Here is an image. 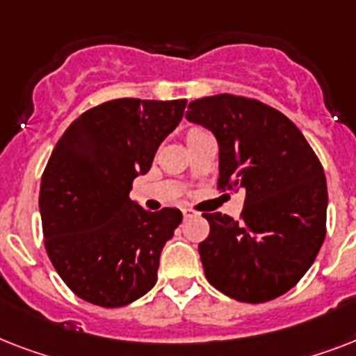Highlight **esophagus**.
<instances>
[{
    "instance_id": "esophagus-1",
    "label": "esophagus",
    "mask_w": 356,
    "mask_h": 356,
    "mask_svg": "<svg viewBox=\"0 0 356 356\" xmlns=\"http://www.w3.org/2000/svg\"><path fill=\"white\" fill-rule=\"evenodd\" d=\"M197 214H200V212H195L194 209H188V207H186V209H183V216H184V220H188V218L197 216Z\"/></svg>"
}]
</instances>
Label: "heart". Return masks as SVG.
<instances>
[{
	"label": "heart",
	"mask_w": 356,
	"mask_h": 356,
	"mask_svg": "<svg viewBox=\"0 0 356 356\" xmlns=\"http://www.w3.org/2000/svg\"><path fill=\"white\" fill-rule=\"evenodd\" d=\"M197 133H201L200 129H192V131L188 133V136H192V134H197Z\"/></svg>",
	"instance_id": "heart-1"
}]
</instances>
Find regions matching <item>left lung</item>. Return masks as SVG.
Wrapping results in <instances>:
<instances>
[{"label":"left lung","instance_id":"8db88e82","mask_svg":"<svg viewBox=\"0 0 356 356\" xmlns=\"http://www.w3.org/2000/svg\"><path fill=\"white\" fill-rule=\"evenodd\" d=\"M186 120L220 147V188L245 192L240 220L203 214L211 225L200 257L212 286L243 303L286 293L325 240L327 181L293 122L248 97L218 94L190 102Z\"/></svg>","mask_w":356,"mask_h":356}]
</instances>
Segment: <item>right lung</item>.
I'll list each match as a JSON object with an SVG mask.
<instances>
[{
    "label": "right lung",
    "mask_w": 356,
    "mask_h": 356,
    "mask_svg": "<svg viewBox=\"0 0 356 356\" xmlns=\"http://www.w3.org/2000/svg\"><path fill=\"white\" fill-rule=\"evenodd\" d=\"M186 99H113L86 111L55 145L40 183L46 251L75 296L125 307L156 282L179 209L147 212L129 197L159 145L183 120Z\"/></svg>",
    "instance_id": "add662e5"
}]
</instances>
